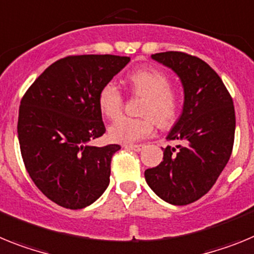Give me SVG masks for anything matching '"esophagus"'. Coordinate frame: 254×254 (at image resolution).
Wrapping results in <instances>:
<instances>
[{
  "instance_id": "esophagus-1",
  "label": "esophagus",
  "mask_w": 254,
  "mask_h": 254,
  "mask_svg": "<svg viewBox=\"0 0 254 254\" xmlns=\"http://www.w3.org/2000/svg\"><path fill=\"white\" fill-rule=\"evenodd\" d=\"M123 147L127 149H133L135 152H140L143 149V144H124Z\"/></svg>"
}]
</instances>
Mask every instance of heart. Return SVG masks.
Instances as JSON below:
<instances>
[{
  "label": "heart",
  "instance_id": "1",
  "mask_svg": "<svg viewBox=\"0 0 254 254\" xmlns=\"http://www.w3.org/2000/svg\"><path fill=\"white\" fill-rule=\"evenodd\" d=\"M127 85L131 93L144 97L140 114L143 118H120L109 127L110 138L115 142L133 143L151 135L154 121L167 127L176 121L180 112V98L165 72L153 69L138 70L129 75ZM98 106L107 119L119 118L124 106V96L114 83L103 85L98 94Z\"/></svg>",
  "mask_w": 254,
  "mask_h": 254
}]
</instances>
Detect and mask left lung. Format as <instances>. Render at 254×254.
<instances>
[{"label":"left lung","mask_w":254,"mask_h":254,"mask_svg":"<svg viewBox=\"0 0 254 254\" xmlns=\"http://www.w3.org/2000/svg\"><path fill=\"white\" fill-rule=\"evenodd\" d=\"M152 59L173 70L182 81L184 105L164 149V161L144 178L161 199L175 206L195 202L212 188L231 156L235 111L231 96L215 70L184 52H160Z\"/></svg>","instance_id":"obj_1"}]
</instances>
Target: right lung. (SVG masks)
Segmentation results:
<instances>
[{
	"label": "right lung",
	"mask_w": 254,
	"mask_h": 254,
	"mask_svg": "<svg viewBox=\"0 0 254 254\" xmlns=\"http://www.w3.org/2000/svg\"><path fill=\"white\" fill-rule=\"evenodd\" d=\"M114 55L67 56L48 66L24 94L17 135L26 171L48 199L70 209L107 189L119 144L90 145L106 133L101 88L129 64Z\"/></svg>",
	"instance_id": "1"
}]
</instances>
